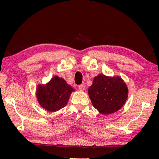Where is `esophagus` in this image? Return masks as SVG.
I'll return each mask as SVG.
<instances>
[{
    "label": "esophagus",
    "mask_w": 159,
    "mask_h": 159,
    "mask_svg": "<svg viewBox=\"0 0 159 159\" xmlns=\"http://www.w3.org/2000/svg\"><path fill=\"white\" fill-rule=\"evenodd\" d=\"M79 88L80 91H84L85 89V85H80L79 86Z\"/></svg>",
    "instance_id": "1"
}]
</instances>
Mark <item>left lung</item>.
Returning a JSON list of instances; mask_svg holds the SVG:
<instances>
[{"label": "left lung", "mask_w": 159, "mask_h": 159, "mask_svg": "<svg viewBox=\"0 0 159 159\" xmlns=\"http://www.w3.org/2000/svg\"><path fill=\"white\" fill-rule=\"evenodd\" d=\"M128 87L120 76L109 77L99 74L94 77L88 93L94 108L103 115L120 110L128 98Z\"/></svg>", "instance_id": "1"}]
</instances>
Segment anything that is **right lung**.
Listing matches in <instances>:
<instances>
[{
    "mask_svg": "<svg viewBox=\"0 0 159 159\" xmlns=\"http://www.w3.org/2000/svg\"><path fill=\"white\" fill-rule=\"evenodd\" d=\"M74 91L65 80L55 76L46 85L38 86L36 96L40 106L50 112H55L66 106Z\"/></svg>",
    "mask_w": 159,
    "mask_h": 159,
    "instance_id": "obj_1",
    "label": "right lung"
}]
</instances>
